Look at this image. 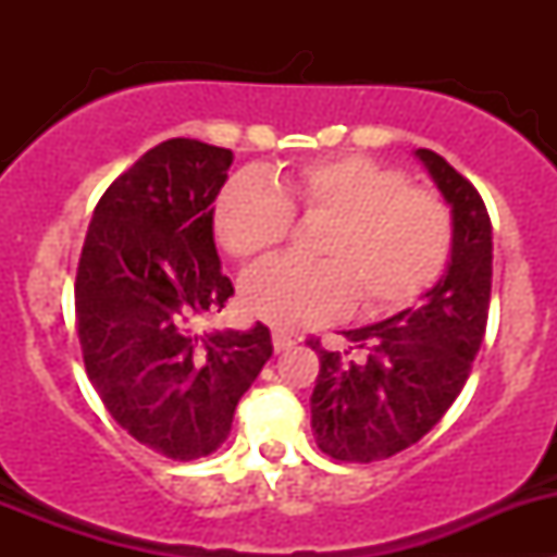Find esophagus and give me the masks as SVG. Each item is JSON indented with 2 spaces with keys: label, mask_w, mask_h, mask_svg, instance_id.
I'll use <instances>...</instances> for the list:
<instances>
[{
  "label": "esophagus",
  "mask_w": 557,
  "mask_h": 557,
  "mask_svg": "<svg viewBox=\"0 0 557 557\" xmlns=\"http://www.w3.org/2000/svg\"><path fill=\"white\" fill-rule=\"evenodd\" d=\"M272 345H274V350L283 352V350H290V347L296 345V339H294V336L285 334V331H274V334H272Z\"/></svg>",
  "instance_id": "obj_1"
}]
</instances>
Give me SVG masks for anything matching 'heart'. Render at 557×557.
Segmentation results:
<instances>
[{
	"instance_id": "1",
	"label": "heart",
	"mask_w": 557,
	"mask_h": 557,
	"mask_svg": "<svg viewBox=\"0 0 557 557\" xmlns=\"http://www.w3.org/2000/svg\"><path fill=\"white\" fill-rule=\"evenodd\" d=\"M305 221L329 223L318 263L269 258L243 280L247 312L274 329H305L345 314L358 301L369 318L414 305L450 261L453 215L425 188L363 156L314 159L274 177L228 180L212 207L218 245L234 258L267 252Z\"/></svg>"
}]
</instances>
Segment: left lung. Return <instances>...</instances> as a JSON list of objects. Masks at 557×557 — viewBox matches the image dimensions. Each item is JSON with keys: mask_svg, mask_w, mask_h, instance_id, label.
I'll return each instance as SVG.
<instances>
[{"mask_svg": "<svg viewBox=\"0 0 557 557\" xmlns=\"http://www.w3.org/2000/svg\"><path fill=\"white\" fill-rule=\"evenodd\" d=\"M418 159L453 207V258L425 305L377 325L345 331L350 350L310 347L320 372L310 398L314 442L345 463L391 458L423 440L471 374L487 325L493 277L491 215L474 185L434 150Z\"/></svg>", "mask_w": 557, "mask_h": 557, "instance_id": "obj_1", "label": "left lung"}]
</instances>
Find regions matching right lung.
I'll list each match as a JSON object with an SVG mask.
<instances>
[{
	"label": "right lung",
	"mask_w": 557,
	"mask_h": 557,
	"mask_svg": "<svg viewBox=\"0 0 557 557\" xmlns=\"http://www.w3.org/2000/svg\"><path fill=\"white\" fill-rule=\"evenodd\" d=\"M232 161L199 139L150 148L102 194L77 263L88 380L123 431L172 460L226 442L237 401L272 358L263 323L190 331L234 296L212 243V201Z\"/></svg>",
	"instance_id": "obj_1"
}]
</instances>
